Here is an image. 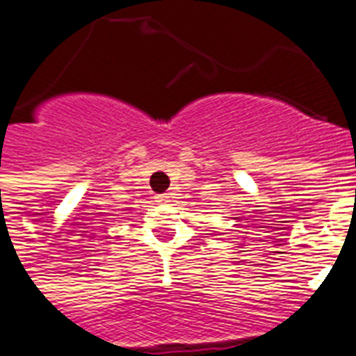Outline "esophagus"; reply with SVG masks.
Here are the masks:
<instances>
[{"mask_svg": "<svg viewBox=\"0 0 356 356\" xmlns=\"http://www.w3.org/2000/svg\"><path fill=\"white\" fill-rule=\"evenodd\" d=\"M155 199H157V203H168L170 195H168V193H163V195H157Z\"/></svg>", "mask_w": 356, "mask_h": 356, "instance_id": "1", "label": "esophagus"}]
</instances>
